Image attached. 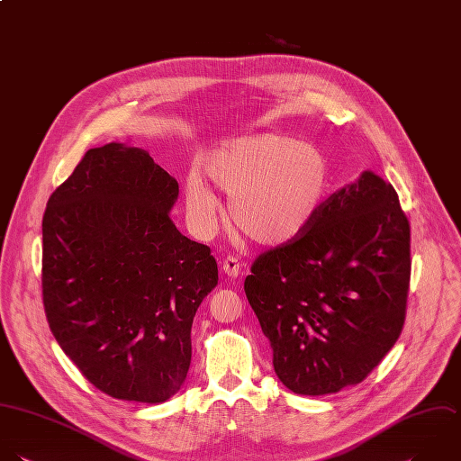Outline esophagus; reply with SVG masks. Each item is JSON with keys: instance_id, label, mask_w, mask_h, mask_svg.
<instances>
[{"instance_id": "34e87169", "label": "esophagus", "mask_w": 461, "mask_h": 461, "mask_svg": "<svg viewBox=\"0 0 461 461\" xmlns=\"http://www.w3.org/2000/svg\"><path fill=\"white\" fill-rule=\"evenodd\" d=\"M240 267H242V264H240V260L235 258V257H226V258L222 260V271H224L230 278H237V276L240 275Z\"/></svg>"}]
</instances>
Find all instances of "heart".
<instances>
[{"label": "heart", "instance_id": "heart-1", "mask_svg": "<svg viewBox=\"0 0 461 461\" xmlns=\"http://www.w3.org/2000/svg\"><path fill=\"white\" fill-rule=\"evenodd\" d=\"M206 179L230 197V221L237 231L262 246L300 237L320 213L330 181L327 154L298 138L267 132L226 141L203 163ZM195 221L210 224L219 201L199 174L185 186Z\"/></svg>", "mask_w": 461, "mask_h": 461}]
</instances>
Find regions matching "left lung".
Here are the masks:
<instances>
[{"label":"left lung","instance_id":"left-lung-1","mask_svg":"<svg viewBox=\"0 0 461 461\" xmlns=\"http://www.w3.org/2000/svg\"><path fill=\"white\" fill-rule=\"evenodd\" d=\"M410 248L395 188L365 172L300 237L255 258L244 291L291 392L336 393L379 366L406 321Z\"/></svg>","mask_w":461,"mask_h":461}]
</instances>
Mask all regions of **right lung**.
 Listing matches in <instances>:
<instances>
[{
  "label": "right lung",
  "mask_w": 461,
  "mask_h": 461,
  "mask_svg": "<svg viewBox=\"0 0 461 461\" xmlns=\"http://www.w3.org/2000/svg\"><path fill=\"white\" fill-rule=\"evenodd\" d=\"M177 181L149 152L89 149L42 217L50 330L102 393L158 404L186 379L192 321L217 285L208 246L179 233Z\"/></svg>",
  "instance_id": "add662e5"
}]
</instances>
